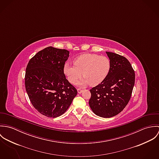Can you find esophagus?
<instances>
[{"mask_svg": "<svg viewBox=\"0 0 159 159\" xmlns=\"http://www.w3.org/2000/svg\"><path fill=\"white\" fill-rule=\"evenodd\" d=\"M77 91H78V93H81L83 91L82 89H78Z\"/></svg>", "mask_w": 159, "mask_h": 159, "instance_id": "obj_1", "label": "esophagus"}]
</instances>
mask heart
<instances>
[{
	"label": "heart",
	"instance_id": "b5f03b06",
	"mask_svg": "<svg viewBox=\"0 0 159 159\" xmlns=\"http://www.w3.org/2000/svg\"><path fill=\"white\" fill-rule=\"evenodd\" d=\"M110 68L111 62L107 57L86 54L76 57L74 64L66 62L63 71L71 83H75L82 74L84 77L76 84L85 86L89 84L95 86L102 83L107 77Z\"/></svg>",
	"mask_w": 159,
	"mask_h": 159
}]
</instances>
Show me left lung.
Masks as SVG:
<instances>
[{"mask_svg":"<svg viewBox=\"0 0 159 159\" xmlns=\"http://www.w3.org/2000/svg\"><path fill=\"white\" fill-rule=\"evenodd\" d=\"M106 53L111 62L110 72L102 83L90 90L89 104L97 116L109 118L120 113L129 103L135 75L125 57L111 52Z\"/></svg>","mask_w":159,"mask_h":159,"instance_id":"1","label":"left lung"}]
</instances>
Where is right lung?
Here are the masks:
<instances>
[{
  "instance_id": "add662e5",
  "label": "right lung",
  "mask_w": 159,
  "mask_h": 159,
  "mask_svg": "<svg viewBox=\"0 0 159 159\" xmlns=\"http://www.w3.org/2000/svg\"><path fill=\"white\" fill-rule=\"evenodd\" d=\"M69 53L49 46L37 52L27 66L25 90L34 107L47 117L62 115L77 95L63 71Z\"/></svg>"
}]
</instances>
